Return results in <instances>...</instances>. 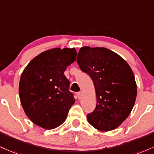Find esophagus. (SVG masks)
I'll list each match as a JSON object with an SVG mask.
<instances>
[{
  "instance_id": "obj_1",
  "label": "esophagus",
  "mask_w": 154,
  "mask_h": 154,
  "mask_svg": "<svg viewBox=\"0 0 154 154\" xmlns=\"http://www.w3.org/2000/svg\"><path fill=\"white\" fill-rule=\"evenodd\" d=\"M77 97L79 99H81L82 97V92H81V91H79V92L77 93Z\"/></svg>"
}]
</instances>
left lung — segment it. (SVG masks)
Returning a JSON list of instances; mask_svg holds the SVG:
<instances>
[{
    "label": "left lung",
    "instance_id": "left-lung-1",
    "mask_svg": "<svg viewBox=\"0 0 154 154\" xmlns=\"http://www.w3.org/2000/svg\"><path fill=\"white\" fill-rule=\"evenodd\" d=\"M76 62L95 88L97 105L87 115L89 123L104 132L117 128L131 113L137 96L132 69L119 54L104 47L81 48Z\"/></svg>",
    "mask_w": 154,
    "mask_h": 154
}]
</instances>
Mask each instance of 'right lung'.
<instances>
[{
	"label": "right lung",
	"instance_id": "add662e5",
	"mask_svg": "<svg viewBox=\"0 0 154 154\" xmlns=\"http://www.w3.org/2000/svg\"><path fill=\"white\" fill-rule=\"evenodd\" d=\"M76 51L54 48L32 59L22 72L19 93L24 110L36 125L52 129L65 121L75 103L64 72L75 61Z\"/></svg>",
	"mask_w": 154,
	"mask_h": 154
}]
</instances>
